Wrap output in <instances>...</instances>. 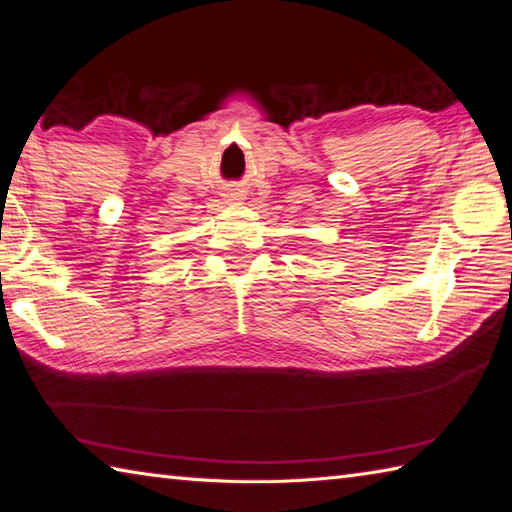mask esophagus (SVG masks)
Returning <instances> with one entry per match:
<instances>
[{"label": "esophagus", "instance_id": "obj_1", "mask_svg": "<svg viewBox=\"0 0 512 512\" xmlns=\"http://www.w3.org/2000/svg\"><path fill=\"white\" fill-rule=\"evenodd\" d=\"M229 201H238V198H229Z\"/></svg>", "mask_w": 512, "mask_h": 512}]
</instances>
